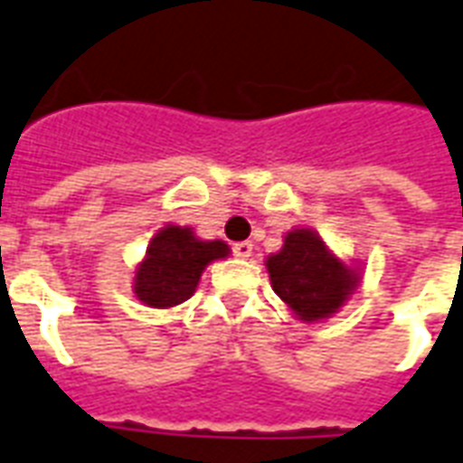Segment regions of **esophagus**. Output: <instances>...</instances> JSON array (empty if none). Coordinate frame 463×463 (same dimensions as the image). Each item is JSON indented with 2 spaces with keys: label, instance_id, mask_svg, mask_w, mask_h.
Instances as JSON below:
<instances>
[{
  "label": "esophagus",
  "instance_id": "1",
  "mask_svg": "<svg viewBox=\"0 0 463 463\" xmlns=\"http://www.w3.org/2000/svg\"><path fill=\"white\" fill-rule=\"evenodd\" d=\"M232 255H235V258H242V260H245V258H250V255H252V242L250 241L235 242V245H232Z\"/></svg>",
  "mask_w": 463,
  "mask_h": 463
}]
</instances>
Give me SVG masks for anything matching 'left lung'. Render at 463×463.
Wrapping results in <instances>:
<instances>
[{
    "instance_id": "left-lung-1",
    "label": "left lung",
    "mask_w": 463,
    "mask_h": 463,
    "mask_svg": "<svg viewBox=\"0 0 463 463\" xmlns=\"http://www.w3.org/2000/svg\"><path fill=\"white\" fill-rule=\"evenodd\" d=\"M272 290L300 315V320H322L342 307L359 275L340 262L317 232L300 228L288 232L280 252L268 258Z\"/></svg>"
}]
</instances>
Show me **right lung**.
<instances>
[{
    "instance_id": "obj_1",
    "label": "right lung",
    "mask_w": 463,
    "mask_h": 463,
    "mask_svg": "<svg viewBox=\"0 0 463 463\" xmlns=\"http://www.w3.org/2000/svg\"><path fill=\"white\" fill-rule=\"evenodd\" d=\"M228 255L222 241H198L191 228L168 225L148 245L133 292L148 307H175L191 298L205 265Z\"/></svg>"
}]
</instances>
